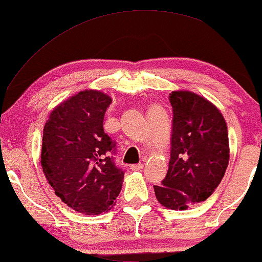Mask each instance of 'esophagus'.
Listing matches in <instances>:
<instances>
[{"instance_id": "1", "label": "esophagus", "mask_w": 262, "mask_h": 262, "mask_svg": "<svg viewBox=\"0 0 262 262\" xmlns=\"http://www.w3.org/2000/svg\"><path fill=\"white\" fill-rule=\"evenodd\" d=\"M142 169V164L139 163V164H133L130 165V170H134V171H138V170H141Z\"/></svg>"}]
</instances>
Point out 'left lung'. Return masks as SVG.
<instances>
[{
    "instance_id": "obj_1",
    "label": "left lung",
    "mask_w": 262,
    "mask_h": 262,
    "mask_svg": "<svg viewBox=\"0 0 262 262\" xmlns=\"http://www.w3.org/2000/svg\"><path fill=\"white\" fill-rule=\"evenodd\" d=\"M173 134L169 168L157 201L171 210L204 202L223 180L230 161L227 124L213 102L190 91L169 94Z\"/></svg>"
}]
</instances>
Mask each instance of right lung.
Masks as SVG:
<instances>
[{"instance_id": "add662e5", "label": "right lung", "mask_w": 262, "mask_h": 262, "mask_svg": "<svg viewBox=\"0 0 262 262\" xmlns=\"http://www.w3.org/2000/svg\"><path fill=\"white\" fill-rule=\"evenodd\" d=\"M111 102L100 91H81L53 108L43 128L46 179L68 207L84 215L110 210L123 184V170L106 157L115 148L102 128Z\"/></svg>"}]
</instances>
